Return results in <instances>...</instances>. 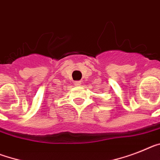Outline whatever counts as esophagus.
Masks as SVG:
<instances>
[{"label": "esophagus", "instance_id": "34e87169", "mask_svg": "<svg viewBox=\"0 0 160 160\" xmlns=\"http://www.w3.org/2000/svg\"><path fill=\"white\" fill-rule=\"evenodd\" d=\"M74 84H75V85L78 86V85H80V84H81V81H80V80H78V81H76V82L74 83Z\"/></svg>", "mask_w": 160, "mask_h": 160}]
</instances>
